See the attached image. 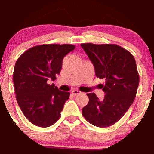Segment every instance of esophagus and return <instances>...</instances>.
I'll return each mask as SVG.
<instances>
[{
    "mask_svg": "<svg viewBox=\"0 0 154 154\" xmlns=\"http://www.w3.org/2000/svg\"><path fill=\"white\" fill-rule=\"evenodd\" d=\"M72 95H79V94H80L81 92H80V91H77V90H74V91H72Z\"/></svg>",
    "mask_w": 154,
    "mask_h": 154,
    "instance_id": "obj_1",
    "label": "esophagus"
}]
</instances>
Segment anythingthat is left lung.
I'll return each instance as SVG.
<instances>
[{"mask_svg":"<svg viewBox=\"0 0 154 154\" xmlns=\"http://www.w3.org/2000/svg\"><path fill=\"white\" fill-rule=\"evenodd\" d=\"M81 46L94 65L95 75L106 80V93L100 100L94 93H88L89 102L82 109L88 122L108 128L117 122L133 103L139 85V74L134 56L115 44L82 43Z\"/></svg>","mask_w":154,"mask_h":154,"instance_id":"1","label":"left lung"}]
</instances>
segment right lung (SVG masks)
Returning a JSON list of instances; mask_svg holds the SVG:
<instances>
[{
	"label": "right lung",
	"instance_id": "1",
	"mask_svg": "<svg viewBox=\"0 0 154 154\" xmlns=\"http://www.w3.org/2000/svg\"><path fill=\"white\" fill-rule=\"evenodd\" d=\"M75 48L71 44L36 45L17 59L13 74L16 98L24 115L33 125L48 128L60 118L70 93L59 91L47 82L56 79L63 57Z\"/></svg>",
	"mask_w": 154,
	"mask_h": 154
}]
</instances>
